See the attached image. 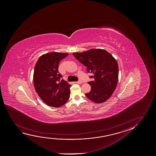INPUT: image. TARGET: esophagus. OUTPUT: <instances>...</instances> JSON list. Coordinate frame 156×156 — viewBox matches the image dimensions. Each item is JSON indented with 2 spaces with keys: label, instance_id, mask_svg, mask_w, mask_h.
<instances>
[{
  "label": "esophagus",
  "instance_id": "obj_1",
  "mask_svg": "<svg viewBox=\"0 0 156 156\" xmlns=\"http://www.w3.org/2000/svg\"><path fill=\"white\" fill-rule=\"evenodd\" d=\"M83 83V82H82L81 80H78V81H76V82H75V83H79V84H80V83Z\"/></svg>",
  "mask_w": 156,
  "mask_h": 156
}]
</instances>
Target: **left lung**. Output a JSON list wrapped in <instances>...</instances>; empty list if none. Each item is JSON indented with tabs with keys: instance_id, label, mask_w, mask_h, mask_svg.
<instances>
[{
	"instance_id": "1",
	"label": "left lung",
	"mask_w": 156,
	"mask_h": 156,
	"mask_svg": "<svg viewBox=\"0 0 156 156\" xmlns=\"http://www.w3.org/2000/svg\"><path fill=\"white\" fill-rule=\"evenodd\" d=\"M73 54L87 67L88 73L93 75L90 78L94 80L88 82L91 90L86 96L96 103L108 100L115 91L118 80V65L115 58L102 49H91Z\"/></svg>"
}]
</instances>
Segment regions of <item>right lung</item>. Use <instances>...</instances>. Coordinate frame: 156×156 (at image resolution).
<instances>
[{"instance_id":"1","label":"right lung","mask_w":156,"mask_h":156,"mask_svg":"<svg viewBox=\"0 0 156 156\" xmlns=\"http://www.w3.org/2000/svg\"><path fill=\"white\" fill-rule=\"evenodd\" d=\"M68 53L51 52L39 58L34 66V88L41 99L51 107L58 108L70 98L71 85L62 79L58 68L60 61Z\"/></svg>"}]
</instances>
